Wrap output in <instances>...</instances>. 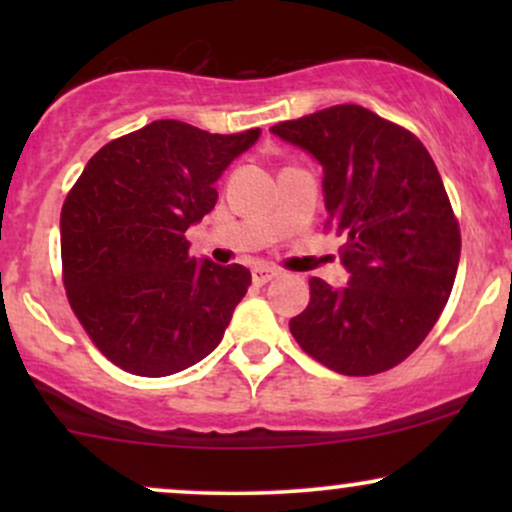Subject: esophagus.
I'll list each match as a JSON object with an SVG mask.
<instances>
[{
  "mask_svg": "<svg viewBox=\"0 0 512 512\" xmlns=\"http://www.w3.org/2000/svg\"><path fill=\"white\" fill-rule=\"evenodd\" d=\"M276 276H279V269H274V267H255L252 269V281H255V284H267V281H272V279H276Z\"/></svg>",
  "mask_w": 512,
  "mask_h": 512,
  "instance_id": "esophagus-1",
  "label": "esophagus"
}]
</instances>
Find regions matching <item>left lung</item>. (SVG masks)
<instances>
[{"label": "left lung", "mask_w": 512, "mask_h": 512, "mask_svg": "<svg viewBox=\"0 0 512 512\" xmlns=\"http://www.w3.org/2000/svg\"><path fill=\"white\" fill-rule=\"evenodd\" d=\"M313 154L327 231L344 238V289L310 279L293 339L342 375L395 368L433 330L460 262V223L426 146L361 105H332L272 127Z\"/></svg>", "instance_id": "8db88e82"}]
</instances>
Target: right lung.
I'll return each instance as SVG.
<instances>
[{
  "mask_svg": "<svg viewBox=\"0 0 512 512\" xmlns=\"http://www.w3.org/2000/svg\"><path fill=\"white\" fill-rule=\"evenodd\" d=\"M260 129L211 134L156 120L93 154L62 207V281L91 342L115 366L163 378L219 346L252 281L197 262L185 231L214 209V182Z\"/></svg>",
  "mask_w": 512,
  "mask_h": 512,
  "instance_id": "1",
  "label": "right lung"
}]
</instances>
